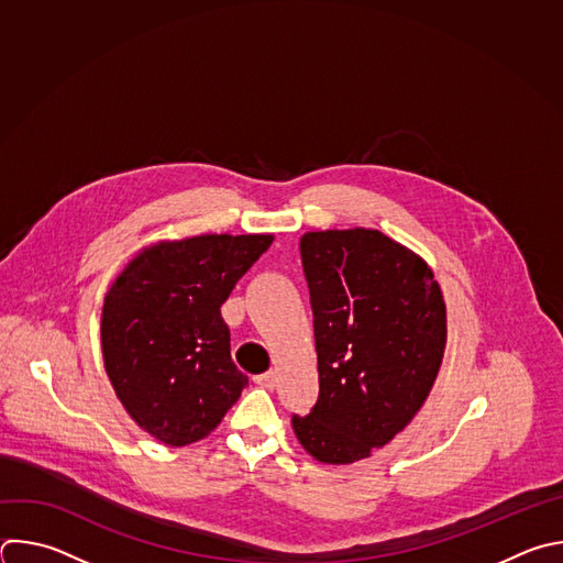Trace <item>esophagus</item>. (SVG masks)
Instances as JSON below:
<instances>
[{"mask_svg":"<svg viewBox=\"0 0 563 563\" xmlns=\"http://www.w3.org/2000/svg\"><path fill=\"white\" fill-rule=\"evenodd\" d=\"M254 383L263 389H274L276 387V373L274 371H265V373H258V376H254Z\"/></svg>","mask_w":563,"mask_h":563,"instance_id":"esophagus-1","label":"esophagus"}]
</instances>
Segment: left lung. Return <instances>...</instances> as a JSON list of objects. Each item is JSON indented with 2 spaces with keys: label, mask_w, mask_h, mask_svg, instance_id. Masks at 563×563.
I'll list each match as a JSON object with an SVG mask.
<instances>
[{
  "label": "left lung",
  "mask_w": 563,
  "mask_h": 563,
  "mask_svg": "<svg viewBox=\"0 0 563 563\" xmlns=\"http://www.w3.org/2000/svg\"><path fill=\"white\" fill-rule=\"evenodd\" d=\"M302 272L313 311L318 400L291 416L302 449L353 464L396 438L442 364L446 307L429 265L378 230L307 232Z\"/></svg>",
  "instance_id": "1"
}]
</instances>
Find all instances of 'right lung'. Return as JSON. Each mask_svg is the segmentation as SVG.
I'll list each match as a JSON object with an SVG mask.
<instances>
[{
	"instance_id": "1",
	"label": "right lung",
	"mask_w": 563,
	"mask_h": 563,
	"mask_svg": "<svg viewBox=\"0 0 563 563\" xmlns=\"http://www.w3.org/2000/svg\"><path fill=\"white\" fill-rule=\"evenodd\" d=\"M269 234H208L143 250L112 283L101 313L108 378L150 435L192 444L223 420L247 387L221 316Z\"/></svg>"
}]
</instances>
